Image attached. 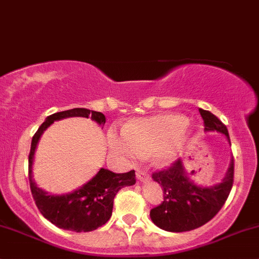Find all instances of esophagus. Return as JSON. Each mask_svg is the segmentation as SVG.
Returning a JSON list of instances; mask_svg holds the SVG:
<instances>
[{
    "label": "esophagus",
    "mask_w": 259,
    "mask_h": 259,
    "mask_svg": "<svg viewBox=\"0 0 259 259\" xmlns=\"http://www.w3.org/2000/svg\"><path fill=\"white\" fill-rule=\"evenodd\" d=\"M137 178L139 180H146V179H149V174L146 173L145 170L138 169V170H137Z\"/></svg>",
    "instance_id": "esophagus-1"
}]
</instances>
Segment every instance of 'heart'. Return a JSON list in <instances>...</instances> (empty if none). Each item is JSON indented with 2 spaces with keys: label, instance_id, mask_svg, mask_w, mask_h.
Segmentation results:
<instances>
[{
  "label": "heart",
  "instance_id": "obj_1",
  "mask_svg": "<svg viewBox=\"0 0 259 259\" xmlns=\"http://www.w3.org/2000/svg\"><path fill=\"white\" fill-rule=\"evenodd\" d=\"M187 125L184 116L173 114L133 120L124 130H109V145L120 158L134 159L153 154L159 165H165L176 156Z\"/></svg>",
  "mask_w": 259,
  "mask_h": 259
}]
</instances>
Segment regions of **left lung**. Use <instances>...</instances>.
<instances>
[{
    "instance_id": "left-lung-1",
    "label": "left lung",
    "mask_w": 259,
    "mask_h": 259,
    "mask_svg": "<svg viewBox=\"0 0 259 259\" xmlns=\"http://www.w3.org/2000/svg\"><path fill=\"white\" fill-rule=\"evenodd\" d=\"M205 130H215L229 139L226 125L208 110L199 109ZM151 178L163 187V202L150 210V218L168 232H187L208 223L226 203L234 179V160L223 182L211 188L197 187L185 174L180 159L170 166L154 171Z\"/></svg>"
}]
</instances>
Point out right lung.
<instances>
[{
	"label": "right lung",
	"mask_w": 259,
	"mask_h": 259,
	"mask_svg": "<svg viewBox=\"0 0 259 259\" xmlns=\"http://www.w3.org/2000/svg\"><path fill=\"white\" fill-rule=\"evenodd\" d=\"M70 116L91 117L98 124H105V115L99 111L76 108L48 116L32 137L28 154V179L32 198L40 213L59 228L72 232H90L104 226L113 213L114 198L121 188L135 184V171L116 174L101 168L99 173L80 189L66 195H49L32 182V159L42 133L55 120Z\"/></svg>",
	"instance_id": "right-lung-1"
}]
</instances>
